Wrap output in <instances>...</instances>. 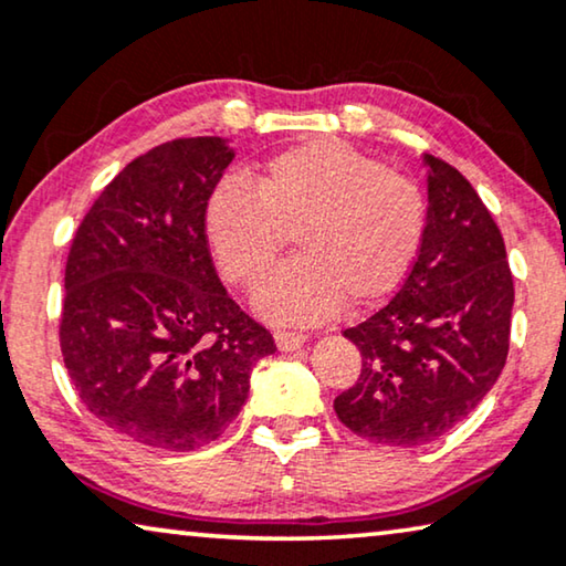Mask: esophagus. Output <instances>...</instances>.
<instances>
[{"label": "esophagus", "instance_id": "1", "mask_svg": "<svg viewBox=\"0 0 566 566\" xmlns=\"http://www.w3.org/2000/svg\"><path fill=\"white\" fill-rule=\"evenodd\" d=\"M274 340L280 352H297V348L305 346L307 336H302L297 331H274Z\"/></svg>", "mask_w": 566, "mask_h": 566}]
</instances>
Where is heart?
Segmentation results:
<instances>
[{"instance_id": "obj_1", "label": "heart", "mask_w": 566, "mask_h": 566, "mask_svg": "<svg viewBox=\"0 0 566 566\" xmlns=\"http://www.w3.org/2000/svg\"><path fill=\"white\" fill-rule=\"evenodd\" d=\"M207 238L222 274L253 284L294 233L300 256L256 290L276 323H315L387 300L416 264L426 197L410 177L333 138H310L264 164L256 187L228 177L207 200Z\"/></svg>"}]
</instances>
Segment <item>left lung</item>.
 Returning a JSON list of instances; mask_svg holds the SVG:
<instances>
[{
	"mask_svg": "<svg viewBox=\"0 0 566 566\" xmlns=\"http://www.w3.org/2000/svg\"><path fill=\"white\" fill-rule=\"evenodd\" d=\"M426 164L418 259L385 307L344 331L361 352V374L333 400L348 431L395 449L431 443L464 420L511 346L515 290L503 233L451 164Z\"/></svg>",
	"mask_w": 566,
	"mask_h": 566,
	"instance_id": "1",
	"label": "left lung"
}]
</instances>
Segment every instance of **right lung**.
Segmentation results:
<instances>
[{
    "label": "right lung",
    "mask_w": 566,
    "mask_h": 566,
    "mask_svg": "<svg viewBox=\"0 0 566 566\" xmlns=\"http://www.w3.org/2000/svg\"><path fill=\"white\" fill-rule=\"evenodd\" d=\"M228 138H177L133 158L78 222L66 259L61 354L107 428L192 451L241 412L274 338L228 297L207 243V200Z\"/></svg>",
    "instance_id": "1"
}]
</instances>
